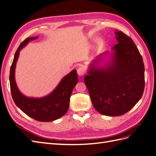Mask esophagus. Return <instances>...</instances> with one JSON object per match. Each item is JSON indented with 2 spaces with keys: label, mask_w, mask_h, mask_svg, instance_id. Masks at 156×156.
Segmentation results:
<instances>
[{
  "label": "esophagus",
  "mask_w": 156,
  "mask_h": 156,
  "mask_svg": "<svg viewBox=\"0 0 156 156\" xmlns=\"http://www.w3.org/2000/svg\"><path fill=\"white\" fill-rule=\"evenodd\" d=\"M77 73L79 76H83L85 73V69L83 67H79L77 69Z\"/></svg>",
  "instance_id": "obj_1"
}]
</instances>
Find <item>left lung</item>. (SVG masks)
Returning <instances> with one entry per match:
<instances>
[{"label": "left lung", "instance_id": "left-lung-1", "mask_svg": "<svg viewBox=\"0 0 156 156\" xmlns=\"http://www.w3.org/2000/svg\"><path fill=\"white\" fill-rule=\"evenodd\" d=\"M118 44L112 48L110 60L101 67L98 64L106 51L90 64L84 81L92 104L101 115L120 116L133 108L143 96L144 66L133 41L115 30Z\"/></svg>", "mask_w": 156, "mask_h": 156}]
</instances>
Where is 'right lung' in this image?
Returning <instances> with one entry per match:
<instances>
[{
  "instance_id": "add662e5",
  "label": "right lung",
  "mask_w": 156,
  "mask_h": 156,
  "mask_svg": "<svg viewBox=\"0 0 156 156\" xmlns=\"http://www.w3.org/2000/svg\"><path fill=\"white\" fill-rule=\"evenodd\" d=\"M37 38L30 37L23 41L16 51L10 72V89L16 105L27 115L40 122H51L60 119L67 112L73 89L78 82L75 69L64 77L53 92L42 98L27 97L20 91L15 79L16 63L20 51L29 42Z\"/></svg>"
}]
</instances>
